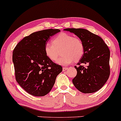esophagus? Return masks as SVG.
Wrapping results in <instances>:
<instances>
[{
  "label": "esophagus",
  "instance_id": "esophagus-1",
  "mask_svg": "<svg viewBox=\"0 0 121 121\" xmlns=\"http://www.w3.org/2000/svg\"><path fill=\"white\" fill-rule=\"evenodd\" d=\"M67 69H68V67H63V71H66V70H67Z\"/></svg>",
  "mask_w": 121,
  "mask_h": 121
}]
</instances>
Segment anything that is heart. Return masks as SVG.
Instances as JSON below:
<instances>
[{"label":"heart","mask_w":121,"mask_h":121,"mask_svg":"<svg viewBox=\"0 0 121 121\" xmlns=\"http://www.w3.org/2000/svg\"><path fill=\"white\" fill-rule=\"evenodd\" d=\"M62 49L63 55L56 61V63L60 65H67L74 60L78 61L84 53V46L82 40L67 33H61L54 38L52 44L46 43L44 52L50 60L55 61L59 55V51Z\"/></svg>","instance_id":"heart-1"}]
</instances>
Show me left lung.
I'll return each instance as SVG.
<instances>
[{
	"instance_id": "8db88e82",
	"label": "left lung",
	"mask_w": 121,
	"mask_h": 121,
	"mask_svg": "<svg viewBox=\"0 0 121 121\" xmlns=\"http://www.w3.org/2000/svg\"><path fill=\"white\" fill-rule=\"evenodd\" d=\"M82 41L84 53L75 66L77 74L73 79L74 85L83 93L98 91L107 82L110 75V50L100 36L83 28H66ZM86 64L85 68L82 65Z\"/></svg>"
}]
</instances>
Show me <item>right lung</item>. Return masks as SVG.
<instances>
[{
  "label": "right lung",
  "mask_w": 121,
  "mask_h": 121,
  "mask_svg": "<svg viewBox=\"0 0 121 121\" xmlns=\"http://www.w3.org/2000/svg\"><path fill=\"white\" fill-rule=\"evenodd\" d=\"M60 31L47 29L24 37L15 47L13 61L17 82L30 94L42 97L52 89L62 67L46 56L44 46L50 38Z\"/></svg>",
  "instance_id": "add662e5"
}]
</instances>
